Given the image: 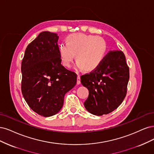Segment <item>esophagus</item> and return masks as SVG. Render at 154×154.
Segmentation results:
<instances>
[{
  "label": "esophagus",
  "mask_w": 154,
  "mask_h": 154,
  "mask_svg": "<svg viewBox=\"0 0 154 154\" xmlns=\"http://www.w3.org/2000/svg\"><path fill=\"white\" fill-rule=\"evenodd\" d=\"M77 84H81V77L78 75L77 76Z\"/></svg>",
  "instance_id": "1"
}]
</instances>
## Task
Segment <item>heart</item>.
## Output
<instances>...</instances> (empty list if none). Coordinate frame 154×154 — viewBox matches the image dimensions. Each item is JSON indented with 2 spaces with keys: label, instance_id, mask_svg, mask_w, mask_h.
I'll return each instance as SVG.
<instances>
[{
  "label": "heart",
  "instance_id": "heart-1",
  "mask_svg": "<svg viewBox=\"0 0 154 154\" xmlns=\"http://www.w3.org/2000/svg\"><path fill=\"white\" fill-rule=\"evenodd\" d=\"M107 52V43L97 36L82 33L72 34L66 38V43L59 47V57L63 65L70 67L76 54V68L92 71L103 61Z\"/></svg>",
  "mask_w": 154,
  "mask_h": 154
}]
</instances>
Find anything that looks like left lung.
<instances>
[{
	"instance_id": "8db88e82",
	"label": "left lung",
	"mask_w": 154,
	"mask_h": 154,
	"mask_svg": "<svg viewBox=\"0 0 154 154\" xmlns=\"http://www.w3.org/2000/svg\"><path fill=\"white\" fill-rule=\"evenodd\" d=\"M128 80L125 54L121 51L108 52L96 69L81 77L82 84L89 90L84 107L94 115L111 112L125 98Z\"/></svg>"
}]
</instances>
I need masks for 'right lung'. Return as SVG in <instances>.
Here are the masks:
<instances>
[{"label": "right lung", "mask_w": 154, "mask_h": 154, "mask_svg": "<svg viewBox=\"0 0 154 154\" xmlns=\"http://www.w3.org/2000/svg\"><path fill=\"white\" fill-rule=\"evenodd\" d=\"M56 33L44 31L28 45L22 61L21 89L31 109L44 117L57 114L66 93L75 86L77 74L61 63Z\"/></svg>", "instance_id": "add662e5"}]
</instances>
